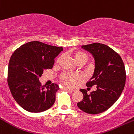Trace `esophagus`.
<instances>
[{
  "label": "esophagus",
  "mask_w": 134,
  "mask_h": 134,
  "mask_svg": "<svg viewBox=\"0 0 134 134\" xmlns=\"http://www.w3.org/2000/svg\"><path fill=\"white\" fill-rule=\"evenodd\" d=\"M63 88H64L65 90H67V91H71V92H73V91H75L74 89H72V88H69V87H63Z\"/></svg>",
  "instance_id": "1"
}]
</instances>
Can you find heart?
Listing matches in <instances>:
<instances>
[{"instance_id": "b5f03b06", "label": "heart", "mask_w": 134, "mask_h": 134, "mask_svg": "<svg viewBox=\"0 0 134 134\" xmlns=\"http://www.w3.org/2000/svg\"><path fill=\"white\" fill-rule=\"evenodd\" d=\"M75 59L77 61V63H81V62H85L86 63L88 59V57L85 53L82 52H79L75 53ZM79 78L78 75L73 74V73H69V72H65L62 74L61 77V81L65 84L66 85L73 87L76 85L77 79Z\"/></svg>"}]
</instances>
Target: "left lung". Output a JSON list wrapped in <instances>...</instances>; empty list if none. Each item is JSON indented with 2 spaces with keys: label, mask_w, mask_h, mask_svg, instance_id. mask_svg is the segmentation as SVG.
Segmentation results:
<instances>
[{
  "label": "left lung",
  "mask_w": 134,
  "mask_h": 134,
  "mask_svg": "<svg viewBox=\"0 0 134 134\" xmlns=\"http://www.w3.org/2000/svg\"><path fill=\"white\" fill-rule=\"evenodd\" d=\"M82 48L90 52L95 61L94 74L86 85H97V91L88 94L85 89L80 90L83 99L77 107L86 113L99 114L110 108L121 95L126 83L124 64L118 53L103 43L85 45Z\"/></svg>",
  "instance_id": "1"
}]
</instances>
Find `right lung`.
<instances>
[{"label": "right lung", "instance_id": "1", "mask_svg": "<svg viewBox=\"0 0 134 134\" xmlns=\"http://www.w3.org/2000/svg\"><path fill=\"white\" fill-rule=\"evenodd\" d=\"M63 47L34 41L16 49L8 63V87L22 108L30 112H42L53 106L59 88L55 83L42 86L39 81L43 71L52 69L54 59Z\"/></svg>", "mask_w": 134, "mask_h": 134}]
</instances>
